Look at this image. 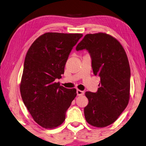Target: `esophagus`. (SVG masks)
Returning a JSON list of instances; mask_svg holds the SVG:
<instances>
[{"instance_id": "esophagus-1", "label": "esophagus", "mask_w": 146, "mask_h": 146, "mask_svg": "<svg viewBox=\"0 0 146 146\" xmlns=\"http://www.w3.org/2000/svg\"><path fill=\"white\" fill-rule=\"evenodd\" d=\"M76 93H77V95H78V96H82V95H84V92L83 91L77 90V91H76Z\"/></svg>"}]
</instances>
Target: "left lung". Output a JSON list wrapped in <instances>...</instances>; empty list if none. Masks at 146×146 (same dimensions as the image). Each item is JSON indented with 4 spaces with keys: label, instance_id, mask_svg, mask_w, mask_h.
Segmentation results:
<instances>
[{
    "label": "left lung",
    "instance_id": "left-lung-1",
    "mask_svg": "<svg viewBox=\"0 0 146 146\" xmlns=\"http://www.w3.org/2000/svg\"><path fill=\"white\" fill-rule=\"evenodd\" d=\"M86 49L92 58L93 74L100 78L97 92L86 91L85 118L94 127H104L117 120L129 103L131 71L124 49L106 33L87 34L76 47Z\"/></svg>",
    "mask_w": 146,
    "mask_h": 146
}]
</instances>
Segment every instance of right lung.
Here are the masks:
<instances>
[{"instance_id": "add662e5", "label": "right lung", "mask_w": 146, "mask_h": 146, "mask_svg": "<svg viewBox=\"0 0 146 146\" xmlns=\"http://www.w3.org/2000/svg\"><path fill=\"white\" fill-rule=\"evenodd\" d=\"M83 35L48 32L36 39L26 53L20 91L24 105L35 122L46 129L60 125L76 96L55 82L64 73L73 47Z\"/></svg>"}]
</instances>
